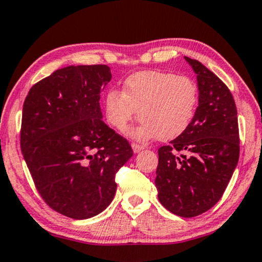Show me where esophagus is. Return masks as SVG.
Wrapping results in <instances>:
<instances>
[{"instance_id":"34e87169","label":"esophagus","mask_w":262,"mask_h":262,"mask_svg":"<svg viewBox=\"0 0 262 262\" xmlns=\"http://www.w3.org/2000/svg\"><path fill=\"white\" fill-rule=\"evenodd\" d=\"M132 147H133V151L135 152V154H139V152H140L141 150H144V147L141 146V145H139V144H132Z\"/></svg>"}]
</instances>
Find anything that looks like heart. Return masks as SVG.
I'll return each instance as SVG.
<instances>
[{"mask_svg":"<svg viewBox=\"0 0 262 262\" xmlns=\"http://www.w3.org/2000/svg\"><path fill=\"white\" fill-rule=\"evenodd\" d=\"M198 87L187 76L173 72L141 71L125 79L123 92L110 89L104 98L106 120L123 132L138 116L142 123L130 132L138 140L157 137L168 141L180 137L193 120Z\"/></svg>","mask_w":262,"mask_h":262,"instance_id":"obj_1","label":"heart"}]
</instances>
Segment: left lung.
Wrapping results in <instances>:
<instances>
[{"instance_id": "obj_1", "label": "left lung", "mask_w": 262, "mask_h": 262, "mask_svg": "<svg viewBox=\"0 0 262 262\" xmlns=\"http://www.w3.org/2000/svg\"><path fill=\"white\" fill-rule=\"evenodd\" d=\"M198 106L184 134L158 148L155 184L165 209L193 217L219 202L239 158L237 107L230 89L194 59Z\"/></svg>"}]
</instances>
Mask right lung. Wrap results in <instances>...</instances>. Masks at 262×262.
<instances>
[{
  "label": "right lung",
  "instance_id": "add662e5",
  "mask_svg": "<svg viewBox=\"0 0 262 262\" xmlns=\"http://www.w3.org/2000/svg\"><path fill=\"white\" fill-rule=\"evenodd\" d=\"M107 65L59 69L34 84L23 106L20 147L39 196L72 219L95 216L114 200L116 173L133 156L101 120Z\"/></svg>",
  "mask_w": 262,
  "mask_h": 262
}]
</instances>
